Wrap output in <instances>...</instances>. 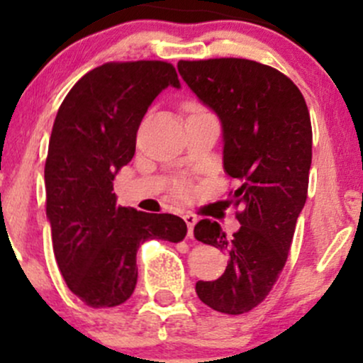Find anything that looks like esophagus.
<instances>
[{"mask_svg":"<svg viewBox=\"0 0 363 363\" xmlns=\"http://www.w3.org/2000/svg\"><path fill=\"white\" fill-rule=\"evenodd\" d=\"M184 222L187 225V235L191 237V235H193L194 225H196V222H198V216L193 215V213H186L184 215Z\"/></svg>","mask_w":363,"mask_h":363,"instance_id":"1","label":"esophagus"}]
</instances>
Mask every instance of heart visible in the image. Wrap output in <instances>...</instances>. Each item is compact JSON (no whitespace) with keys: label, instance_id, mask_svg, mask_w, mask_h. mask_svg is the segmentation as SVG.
I'll return each mask as SVG.
<instances>
[{"label":"heart","instance_id":"b5f03b06","mask_svg":"<svg viewBox=\"0 0 363 363\" xmlns=\"http://www.w3.org/2000/svg\"><path fill=\"white\" fill-rule=\"evenodd\" d=\"M194 109H196V107H194ZM177 193H179V194H184V193H186V187H184V186H179V187H177Z\"/></svg>","mask_w":363,"mask_h":363}]
</instances>
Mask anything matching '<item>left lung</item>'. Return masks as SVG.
Masks as SVG:
<instances>
[{
    "mask_svg": "<svg viewBox=\"0 0 363 363\" xmlns=\"http://www.w3.org/2000/svg\"><path fill=\"white\" fill-rule=\"evenodd\" d=\"M179 74L218 116L223 169L237 181L232 201L240 228L227 235L199 220L194 237L228 256L215 281H198L199 301L223 314H244L266 298L289 256L307 199L312 128L301 90L289 77L251 60L179 61Z\"/></svg>",
    "mask_w": 363,
    "mask_h": 363,
    "instance_id": "obj_1",
    "label": "left lung"
}]
</instances>
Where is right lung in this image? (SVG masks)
<instances>
[{
	"mask_svg": "<svg viewBox=\"0 0 363 363\" xmlns=\"http://www.w3.org/2000/svg\"><path fill=\"white\" fill-rule=\"evenodd\" d=\"M167 86L181 89L169 62H106L74 83L54 121L44 169L54 256L68 289L95 309L131 297L141 244L186 237L176 215L116 205V174L131 162L141 119Z\"/></svg>",
	"mask_w": 363,
	"mask_h": 363,
	"instance_id": "1",
	"label": "right lung"
}]
</instances>
